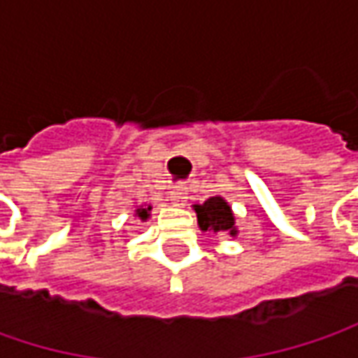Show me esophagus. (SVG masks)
I'll list each match as a JSON object with an SVG mask.
<instances>
[{"label":"esophagus","mask_w":358,"mask_h":358,"mask_svg":"<svg viewBox=\"0 0 358 358\" xmlns=\"http://www.w3.org/2000/svg\"><path fill=\"white\" fill-rule=\"evenodd\" d=\"M187 199V187L185 185H173L171 187V201L175 205H183Z\"/></svg>","instance_id":"esophagus-1"}]
</instances>
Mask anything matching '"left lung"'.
<instances>
[{
	"label": "left lung",
	"instance_id": "left-lung-1",
	"mask_svg": "<svg viewBox=\"0 0 358 358\" xmlns=\"http://www.w3.org/2000/svg\"><path fill=\"white\" fill-rule=\"evenodd\" d=\"M193 209L197 213V223L203 233L211 231V233H229L231 237L239 235V229L235 225V213L223 197L219 195L211 197L205 203L193 205Z\"/></svg>",
	"mask_w": 358,
	"mask_h": 358
}]
</instances>
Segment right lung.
I'll list each match as a JSON object with an SVG mask.
<instances>
[{"label": "right lung", "mask_w": 358, "mask_h": 358, "mask_svg": "<svg viewBox=\"0 0 358 358\" xmlns=\"http://www.w3.org/2000/svg\"><path fill=\"white\" fill-rule=\"evenodd\" d=\"M151 209H153L151 205H139V207L135 209V217L141 219V221H147V219L151 217Z\"/></svg>", "instance_id": "1"}]
</instances>
